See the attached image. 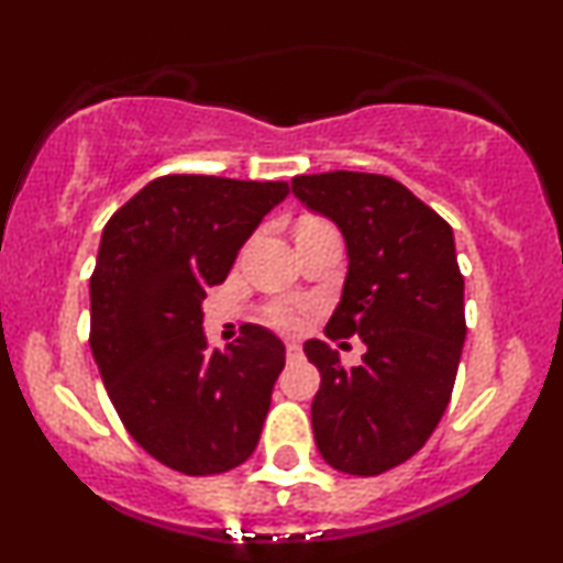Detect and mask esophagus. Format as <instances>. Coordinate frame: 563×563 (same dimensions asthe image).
Masks as SVG:
<instances>
[{
    "label": "esophagus",
    "mask_w": 563,
    "mask_h": 563,
    "mask_svg": "<svg viewBox=\"0 0 563 563\" xmlns=\"http://www.w3.org/2000/svg\"><path fill=\"white\" fill-rule=\"evenodd\" d=\"M286 354H288V360L301 357V344H296V341H288V344H286Z\"/></svg>",
    "instance_id": "obj_1"
}]
</instances>
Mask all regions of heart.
Masks as SVG:
<instances>
[{"instance_id": "obj_1", "label": "heart", "mask_w": 563, "mask_h": 563, "mask_svg": "<svg viewBox=\"0 0 563 563\" xmlns=\"http://www.w3.org/2000/svg\"><path fill=\"white\" fill-rule=\"evenodd\" d=\"M269 322L280 331H296L301 325V309L294 307V303H280L269 312Z\"/></svg>"}]
</instances>
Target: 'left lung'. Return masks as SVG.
Segmentation results:
<instances>
[{
  "label": "left lung",
  "mask_w": 563,
  "mask_h": 563,
  "mask_svg": "<svg viewBox=\"0 0 563 563\" xmlns=\"http://www.w3.org/2000/svg\"><path fill=\"white\" fill-rule=\"evenodd\" d=\"M290 190L346 243V280L328 339L360 335L363 365L309 339L320 371L312 431L328 466L384 474L423 448L448 410L466 341L463 275L452 228L397 179L365 172L301 174Z\"/></svg>",
  "instance_id": "left-lung-1"
}]
</instances>
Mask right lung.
Instances as JSON below:
<instances>
[{
  "label": "right lung",
  "instance_id": "obj_1",
  "mask_svg": "<svg viewBox=\"0 0 563 563\" xmlns=\"http://www.w3.org/2000/svg\"><path fill=\"white\" fill-rule=\"evenodd\" d=\"M286 196L288 183L169 174L102 230L89 346L129 434L179 474H224L260 444L286 346L245 325L224 352L211 349L200 303Z\"/></svg>",
  "mask_w": 563,
  "mask_h": 563
}]
</instances>
